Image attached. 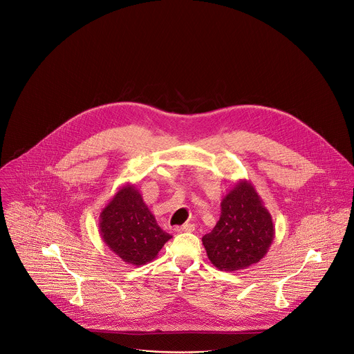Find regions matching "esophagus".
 Masks as SVG:
<instances>
[{"label": "esophagus", "instance_id": "34e87169", "mask_svg": "<svg viewBox=\"0 0 354 354\" xmlns=\"http://www.w3.org/2000/svg\"><path fill=\"white\" fill-rule=\"evenodd\" d=\"M175 231H176V232H192V231H194V225L190 224V223H186V224H183V225L176 227Z\"/></svg>", "mask_w": 354, "mask_h": 354}]
</instances>
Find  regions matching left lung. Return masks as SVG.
<instances>
[{"mask_svg": "<svg viewBox=\"0 0 354 354\" xmlns=\"http://www.w3.org/2000/svg\"><path fill=\"white\" fill-rule=\"evenodd\" d=\"M273 238V218L262 197L250 180L239 179L223 196L220 220L201 241L217 269L235 272L261 262Z\"/></svg>", "mask_w": 354, "mask_h": 354, "instance_id": "left-lung-1", "label": "left lung"}]
</instances>
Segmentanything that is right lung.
I'll use <instances>...</instances> for the list:
<instances>
[{"label": "right lung", "instance_id": "obj_1", "mask_svg": "<svg viewBox=\"0 0 354 354\" xmlns=\"http://www.w3.org/2000/svg\"><path fill=\"white\" fill-rule=\"evenodd\" d=\"M99 234L113 254L133 266L154 261L172 238L158 225L133 183L120 186L100 212Z\"/></svg>", "mask_w": 354, "mask_h": 354}]
</instances>
